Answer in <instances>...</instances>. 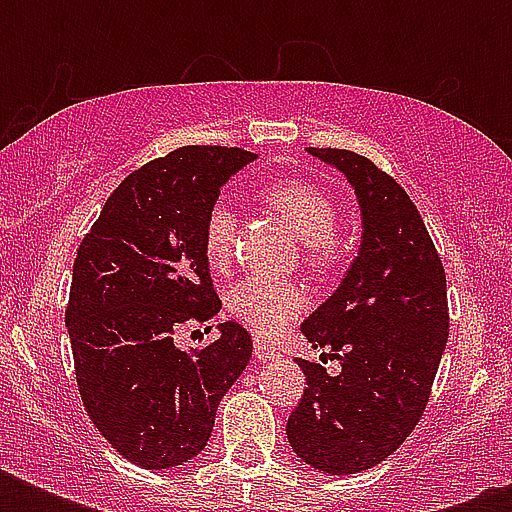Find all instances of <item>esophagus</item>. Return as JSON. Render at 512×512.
I'll list each match as a JSON object with an SVG mask.
<instances>
[{
  "label": "esophagus",
  "mask_w": 512,
  "mask_h": 512,
  "mask_svg": "<svg viewBox=\"0 0 512 512\" xmlns=\"http://www.w3.org/2000/svg\"><path fill=\"white\" fill-rule=\"evenodd\" d=\"M252 350H255L257 361H271V358L279 356V350L273 348V345H268V342H265V340H255Z\"/></svg>",
  "instance_id": "esophagus-1"
}]
</instances>
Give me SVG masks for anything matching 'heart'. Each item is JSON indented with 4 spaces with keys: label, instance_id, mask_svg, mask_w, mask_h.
Wrapping results in <instances>:
<instances>
[{
    "label": "heart",
    "instance_id": "obj_1",
    "mask_svg": "<svg viewBox=\"0 0 512 512\" xmlns=\"http://www.w3.org/2000/svg\"><path fill=\"white\" fill-rule=\"evenodd\" d=\"M263 199L292 225L297 236L305 239V263L313 268L335 265L340 255L335 236L340 207L324 188L297 177H281L265 185ZM201 244L212 268H223L231 260L236 244V212L228 201L220 199L209 207L201 228ZM225 308L255 335L273 337L303 313L305 295L303 289L287 279L247 276L228 289Z\"/></svg>",
    "mask_w": 512,
    "mask_h": 512
}]
</instances>
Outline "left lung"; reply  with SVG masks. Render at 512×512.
Returning <instances> with one entry per match:
<instances>
[{
	"label": "left lung",
	"mask_w": 512,
	"mask_h": 512,
	"mask_svg": "<svg viewBox=\"0 0 512 512\" xmlns=\"http://www.w3.org/2000/svg\"><path fill=\"white\" fill-rule=\"evenodd\" d=\"M348 177L361 207V249L327 303L303 321L340 374L297 358L305 388L287 438L305 465L348 476L380 465L420 422L449 337L446 273L420 212L366 156L308 148Z\"/></svg>",
	"instance_id": "8db88e82"
}]
</instances>
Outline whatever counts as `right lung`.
<instances>
[{
    "label": "right lung",
    "mask_w": 512,
    "mask_h": 512,
    "mask_svg": "<svg viewBox=\"0 0 512 512\" xmlns=\"http://www.w3.org/2000/svg\"><path fill=\"white\" fill-rule=\"evenodd\" d=\"M252 159L244 148L183 146L143 164L76 249L66 327L79 396L108 444L140 468L193 460L252 358L236 321L204 348L175 345L177 329L220 311L201 228L220 185Z\"/></svg>",
    "instance_id": "add662e5"
}]
</instances>
